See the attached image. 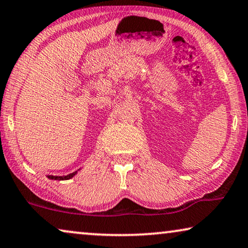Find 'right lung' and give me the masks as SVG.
<instances>
[{
  "label": "right lung",
  "mask_w": 248,
  "mask_h": 248,
  "mask_svg": "<svg viewBox=\"0 0 248 248\" xmlns=\"http://www.w3.org/2000/svg\"><path fill=\"white\" fill-rule=\"evenodd\" d=\"M79 170H80V169H79ZM79 170L75 171V172H73V173H69L67 175H46V177H48V179H51V180H59V181L60 180H69V179L73 178L74 175H76L77 172Z\"/></svg>",
  "instance_id": "right-lung-1"
}]
</instances>
